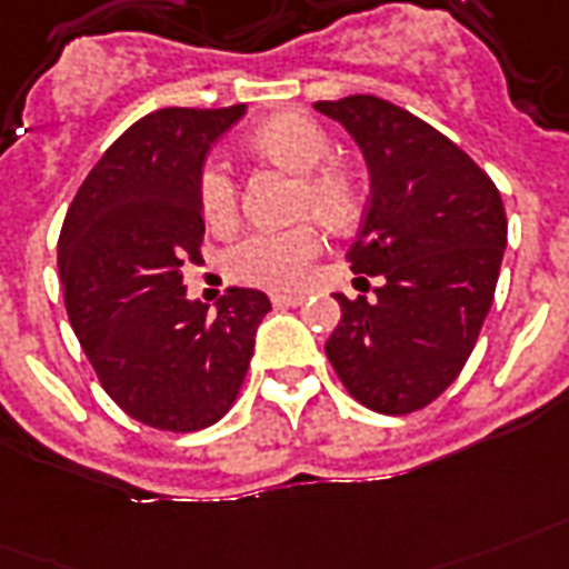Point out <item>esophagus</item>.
<instances>
[{"label":"esophagus","mask_w":569,"mask_h":569,"mask_svg":"<svg viewBox=\"0 0 569 569\" xmlns=\"http://www.w3.org/2000/svg\"><path fill=\"white\" fill-rule=\"evenodd\" d=\"M272 306L276 308H293V306H302V299L299 293H272Z\"/></svg>","instance_id":"obj_1"}]
</instances>
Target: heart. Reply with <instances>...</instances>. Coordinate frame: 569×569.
Returning a JSON list of instances; mask_svg holds the SVG:
<instances>
[{
  "instance_id": "heart-1",
  "label": "heart",
  "mask_w": 569,
  "mask_h": 569,
  "mask_svg": "<svg viewBox=\"0 0 569 569\" xmlns=\"http://www.w3.org/2000/svg\"><path fill=\"white\" fill-rule=\"evenodd\" d=\"M249 153L270 162L276 169L297 174V187L290 192V216H311L320 228L332 234H345L362 219L365 187L356 169L332 160L335 144L315 118L284 112L261 127H254L246 139ZM196 196L201 216L222 228L237 216V183L228 166L207 160L198 171ZM320 249L315 224L297 222L281 231H254L224 252V270L237 281L263 284V288H293L306 276L308 263Z\"/></svg>"
}]
</instances>
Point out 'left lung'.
Here are the masks:
<instances>
[{"label":"left lung","mask_w":569,"mask_h":569,"mask_svg":"<svg viewBox=\"0 0 569 569\" xmlns=\"http://www.w3.org/2000/svg\"><path fill=\"white\" fill-rule=\"evenodd\" d=\"M315 109L362 148L371 198L347 258L380 276L373 302L335 293L341 320L326 356L362 407L407 416L433 403L475 350L508 246L505 204L469 153L407 109L373 94Z\"/></svg>","instance_id":"obj_1"}]
</instances>
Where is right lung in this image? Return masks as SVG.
I'll return each mask as SVG.
<instances>
[{"label":"right lung","instance_id":"right-lung-1","mask_svg":"<svg viewBox=\"0 0 569 569\" xmlns=\"http://www.w3.org/2000/svg\"><path fill=\"white\" fill-rule=\"evenodd\" d=\"M228 109H160L109 144L82 180L59 234L64 306L106 395L157 430L192 433L234 407L270 299L228 288L216 311L187 299L201 261L196 180Z\"/></svg>","mask_w":569,"mask_h":569}]
</instances>
